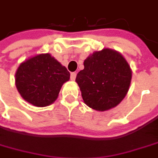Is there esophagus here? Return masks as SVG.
<instances>
[{"instance_id": "esophagus-1", "label": "esophagus", "mask_w": 158, "mask_h": 158, "mask_svg": "<svg viewBox=\"0 0 158 158\" xmlns=\"http://www.w3.org/2000/svg\"><path fill=\"white\" fill-rule=\"evenodd\" d=\"M76 76H77V73H76V72H71V73H70V79H71V80H75Z\"/></svg>"}]
</instances>
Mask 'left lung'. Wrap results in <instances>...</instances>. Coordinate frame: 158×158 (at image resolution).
I'll return each mask as SVG.
<instances>
[{
	"instance_id": "8db88e82",
	"label": "left lung",
	"mask_w": 158,
	"mask_h": 158,
	"mask_svg": "<svg viewBox=\"0 0 158 158\" xmlns=\"http://www.w3.org/2000/svg\"><path fill=\"white\" fill-rule=\"evenodd\" d=\"M131 70L119 52L111 49L95 52L84 60V70L77 74L85 104L97 111L116 106L125 98Z\"/></svg>"
}]
</instances>
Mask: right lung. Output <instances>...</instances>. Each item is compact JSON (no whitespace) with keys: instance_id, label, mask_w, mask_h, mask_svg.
I'll return each instance as SVG.
<instances>
[{"instance_id":"right-lung-1","label":"right lung","mask_w":158,"mask_h":158,"mask_svg":"<svg viewBox=\"0 0 158 158\" xmlns=\"http://www.w3.org/2000/svg\"><path fill=\"white\" fill-rule=\"evenodd\" d=\"M70 72L49 53L35 55L22 62L16 72V87L20 96L33 106H47L58 98Z\"/></svg>"}]
</instances>
